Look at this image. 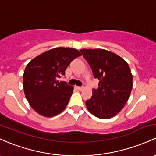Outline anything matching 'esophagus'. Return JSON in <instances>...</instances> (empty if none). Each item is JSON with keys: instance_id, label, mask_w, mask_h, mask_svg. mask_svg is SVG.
I'll return each instance as SVG.
<instances>
[{"instance_id": "obj_1", "label": "esophagus", "mask_w": 156, "mask_h": 156, "mask_svg": "<svg viewBox=\"0 0 156 156\" xmlns=\"http://www.w3.org/2000/svg\"><path fill=\"white\" fill-rule=\"evenodd\" d=\"M76 88L78 90H82L83 87H76Z\"/></svg>"}]
</instances>
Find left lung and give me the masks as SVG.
<instances>
[{"mask_svg": "<svg viewBox=\"0 0 156 156\" xmlns=\"http://www.w3.org/2000/svg\"><path fill=\"white\" fill-rule=\"evenodd\" d=\"M99 87L86 101L88 111L100 119L117 115L127 102L132 89V75L125 60L105 49H81Z\"/></svg>", "mask_w": 156, "mask_h": 156, "instance_id": "8db88e82", "label": "left lung"}]
</instances>
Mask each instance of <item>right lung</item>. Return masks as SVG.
<instances>
[{
    "instance_id": "obj_1",
    "label": "right lung",
    "mask_w": 156,
    "mask_h": 156,
    "mask_svg": "<svg viewBox=\"0 0 156 156\" xmlns=\"http://www.w3.org/2000/svg\"><path fill=\"white\" fill-rule=\"evenodd\" d=\"M81 54L77 49L59 47L47 51L27 63L23 75L26 99L40 115L51 117L66 107L73 86L58 78L65 75L69 63Z\"/></svg>"
}]
</instances>
